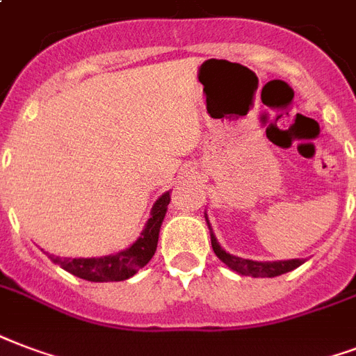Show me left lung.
I'll return each instance as SVG.
<instances>
[{"instance_id":"obj_1","label":"left lung","mask_w":356,"mask_h":356,"mask_svg":"<svg viewBox=\"0 0 356 356\" xmlns=\"http://www.w3.org/2000/svg\"><path fill=\"white\" fill-rule=\"evenodd\" d=\"M208 221V219H207ZM210 238H212V248L213 253L218 255L223 263L229 266L234 272H238L242 276H251V277H274L282 276L285 272H291V270L298 268L304 261L300 259H291V261H274V263H259V261H251V259H242L236 257V255H231L227 253L219 242L216 240L212 232H210Z\"/></svg>"}]
</instances>
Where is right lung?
Returning a JSON list of instances; mask_svg holds the SVG:
<instances>
[{"label":"right lung","mask_w":356,"mask_h":356,"mask_svg":"<svg viewBox=\"0 0 356 356\" xmlns=\"http://www.w3.org/2000/svg\"><path fill=\"white\" fill-rule=\"evenodd\" d=\"M168 202H170V193L167 191L156 200V204L152 208V216L137 242L116 255L97 259H60L50 255V259L60 264L63 270L71 272L73 276L88 280V282H124L127 277L135 276L137 270L146 266L149 259L154 257L159 229L167 213Z\"/></svg>","instance_id":"1"}]
</instances>
